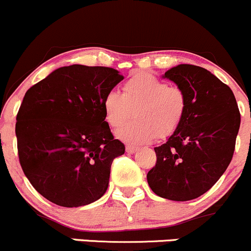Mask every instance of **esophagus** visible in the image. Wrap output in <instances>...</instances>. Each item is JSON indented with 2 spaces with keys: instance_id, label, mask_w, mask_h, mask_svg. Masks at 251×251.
<instances>
[{
  "instance_id": "obj_1",
  "label": "esophagus",
  "mask_w": 251,
  "mask_h": 251,
  "mask_svg": "<svg viewBox=\"0 0 251 251\" xmlns=\"http://www.w3.org/2000/svg\"><path fill=\"white\" fill-rule=\"evenodd\" d=\"M126 151L128 153H134V152H136V151H138V148H136V146H131V145H126Z\"/></svg>"
}]
</instances>
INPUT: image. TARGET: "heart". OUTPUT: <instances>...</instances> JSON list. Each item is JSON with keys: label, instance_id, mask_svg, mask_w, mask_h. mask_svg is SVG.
I'll use <instances>...</instances> for the list:
<instances>
[{"label": "heart", "instance_id": "heart-1", "mask_svg": "<svg viewBox=\"0 0 251 251\" xmlns=\"http://www.w3.org/2000/svg\"><path fill=\"white\" fill-rule=\"evenodd\" d=\"M105 121L111 128H120L134 111L133 122L116 133L120 140L141 145L156 136L167 138L184 120L187 96L182 89L168 86L150 74H136L126 80L122 94L111 90L102 100Z\"/></svg>", "mask_w": 251, "mask_h": 251}]
</instances>
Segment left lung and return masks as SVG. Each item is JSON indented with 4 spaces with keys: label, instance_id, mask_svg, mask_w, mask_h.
Here are the masks:
<instances>
[{
    "label": "left lung",
    "instance_id": "1",
    "mask_svg": "<svg viewBox=\"0 0 251 251\" xmlns=\"http://www.w3.org/2000/svg\"><path fill=\"white\" fill-rule=\"evenodd\" d=\"M187 96L179 128L155 148L148 183L156 195L173 201L199 198L227 170L234 152L240 113L234 94L207 69L178 64L162 75Z\"/></svg>",
    "mask_w": 251,
    "mask_h": 251
}]
</instances>
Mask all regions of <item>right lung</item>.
<instances>
[{"label":"right lung","instance_id":"right-lung-1","mask_svg":"<svg viewBox=\"0 0 251 251\" xmlns=\"http://www.w3.org/2000/svg\"><path fill=\"white\" fill-rule=\"evenodd\" d=\"M122 80L113 68L72 64L25 93L16 123L19 162L53 204L84 206L107 190L112 161L126 148L113 139L102 100Z\"/></svg>","mask_w":251,"mask_h":251}]
</instances>
